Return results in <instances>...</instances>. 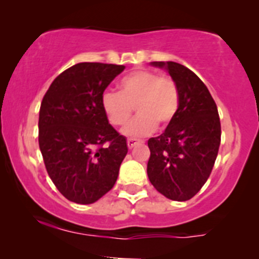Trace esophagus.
<instances>
[{
  "label": "esophagus",
  "mask_w": 259,
  "mask_h": 259,
  "mask_svg": "<svg viewBox=\"0 0 259 259\" xmlns=\"http://www.w3.org/2000/svg\"><path fill=\"white\" fill-rule=\"evenodd\" d=\"M127 148H129V149H133V148H134V146L135 145H138V144H139V140H137V139H127Z\"/></svg>",
  "instance_id": "34e87169"
}]
</instances>
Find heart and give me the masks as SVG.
I'll return each mask as SVG.
<instances>
[{"label":"heart","mask_w":259,"mask_h":259,"mask_svg":"<svg viewBox=\"0 0 259 259\" xmlns=\"http://www.w3.org/2000/svg\"><path fill=\"white\" fill-rule=\"evenodd\" d=\"M134 106L138 116L122 130L130 138H142L156 129V122L166 126L179 109L178 86L173 79L149 70H137L122 77L119 93L106 91L101 96V108L113 126L129 122Z\"/></svg>","instance_id":"obj_1"}]
</instances>
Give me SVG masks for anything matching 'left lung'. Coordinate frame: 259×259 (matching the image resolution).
<instances>
[{"label":"left lung","mask_w":259,"mask_h":259,"mask_svg":"<svg viewBox=\"0 0 259 259\" xmlns=\"http://www.w3.org/2000/svg\"><path fill=\"white\" fill-rule=\"evenodd\" d=\"M178 86L179 109L161 135L150 138L148 177L168 199L185 202L194 197L215 163L221 145V120L209 90L188 67L173 61H154Z\"/></svg>","instance_id":"left-lung-1"}]
</instances>
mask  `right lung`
<instances>
[{
    "label": "right lung",
    "mask_w": 259,
    "mask_h": 259,
    "mask_svg": "<svg viewBox=\"0 0 259 259\" xmlns=\"http://www.w3.org/2000/svg\"><path fill=\"white\" fill-rule=\"evenodd\" d=\"M122 65L80 62L50 85L38 116V145L50 178L66 199L91 204L114 187L126 138L109 124L101 96Z\"/></svg>",
    "instance_id": "right-lung-1"
}]
</instances>
